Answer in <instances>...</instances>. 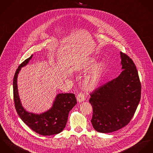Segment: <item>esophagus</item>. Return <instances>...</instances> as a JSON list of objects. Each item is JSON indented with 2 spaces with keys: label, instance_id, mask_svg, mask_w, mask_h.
<instances>
[{
  "label": "esophagus",
  "instance_id": "obj_1",
  "mask_svg": "<svg viewBox=\"0 0 153 153\" xmlns=\"http://www.w3.org/2000/svg\"><path fill=\"white\" fill-rule=\"evenodd\" d=\"M77 100L79 102H84L85 100V94L82 93H80L77 96Z\"/></svg>",
  "mask_w": 153,
  "mask_h": 153
}]
</instances>
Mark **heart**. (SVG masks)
<instances>
[{
    "label": "heart",
    "mask_w": 153,
    "mask_h": 153,
    "mask_svg": "<svg viewBox=\"0 0 153 153\" xmlns=\"http://www.w3.org/2000/svg\"><path fill=\"white\" fill-rule=\"evenodd\" d=\"M105 68L104 61L97 62L96 59L90 57L84 63L73 66L71 71L74 73H86L90 70L82 82V87L87 91L95 90L101 83Z\"/></svg>",
    "instance_id": "1"
}]
</instances>
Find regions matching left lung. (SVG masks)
Wrapping results in <instances>:
<instances>
[{
    "instance_id": "8db88e82",
    "label": "left lung",
    "mask_w": 153,
    "mask_h": 153,
    "mask_svg": "<svg viewBox=\"0 0 153 153\" xmlns=\"http://www.w3.org/2000/svg\"><path fill=\"white\" fill-rule=\"evenodd\" d=\"M123 70L118 77L90 94L93 107L91 122L98 132L109 133L127 125L133 117L141 98V83L136 65L120 52Z\"/></svg>"
}]
</instances>
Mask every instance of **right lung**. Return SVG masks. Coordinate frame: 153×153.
<instances>
[{"label":"right lung","instance_id":"obj_1","mask_svg":"<svg viewBox=\"0 0 153 153\" xmlns=\"http://www.w3.org/2000/svg\"><path fill=\"white\" fill-rule=\"evenodd\" d=\"M33 55L18 67L13 78V98L15 105L20 118L34 132L42 136H51L62 132L65 128L68 113L77 104L74 94H57L52 107L48 111L35 114L26 111L20 102L17 88V76L21 68L26 66Z\"/></svg>","mask_w":153,"mask_h":153}]
</instances>
